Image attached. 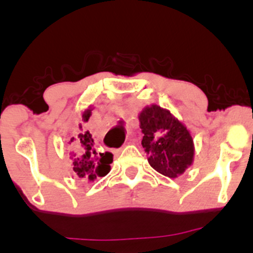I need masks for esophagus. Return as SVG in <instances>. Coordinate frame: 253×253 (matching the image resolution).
<instances>
[{
    "instance_id": "obj_1",
    "label": "esophagus",
    "mask_w": 253,
    "mask_h": 253,
    "mask_svg": "<svg viewBox=\"0 0 253 253\" xmlns=\"http://www.w3.org/2000/svg\"><path fill=\"white\" fill-rule=\"evenodd\" d=\"M120 151L121 150H114V151H113V152H114L115 155H119V153H120Z\"/></svg>"
}]
</instances>
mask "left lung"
<instances>
[{"mask_svg": "<svg viewBox=\"0 0 253 253\" xmlns=\"http://www.w3.org/2000/svg\"><path fill=\"white\" fill-rule=\"evenodd\" d=\"M141 145L151 167L162 175L176 178L194 161V141L189 130L168 109L152 104L139 114Z\"/></svg>", "mask_w": 253, "mask_h": 253, "instance_id": "left-lung-1", "label": "left lung"}]
</instances>
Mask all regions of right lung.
I'll use <instances>...</instances> for the list:
<instances>
[{
  "label": "right lung",
  "instance_id": "right-lung-1",
  "mask_svg": "<svg viewBox=\"0 0 253 253\" xmlns=\"http://www.w3.org/2000/svg\"><path fill=\"white\" fill-rule=\"evenodd\" d=\"M91 108L84 110L82 114L83 123H88L91 117ZM81 130L76 138L72 136L70 143L74 147L72 152V170L80 178L88 181H95L98 177L106 176L110 171V164L113 162V155L110 152H97L94 147V139L91 138L89 130L83 129L80 125Z\"/></svg>",
  "mask_w": 253,
  "mask_h": 253
}]
</instances>
